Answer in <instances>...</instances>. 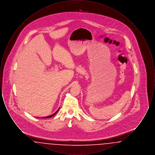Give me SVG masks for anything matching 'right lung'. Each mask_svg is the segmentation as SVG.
Listing matches in <instances>:
<instances>
[{"instance_id": "add662e5", "label": "right lung", "mask_w": 155, "mask_h": 155, "mask_svg": "<svg viewBox=\"0 0 155 155\" xmlns=\"http://www.w3.org/2000/svg\"><path fill=\"white\" fill-rule=\"evenodd\" d=\"M59 110V109H58V110L56 111V112H55V113H54V114H52V115H51V116H46V117H42V118H50V117H52V116H54V115H55V114H56V113H57V112H58V110Z\"/></svg>"}]
</instances>
